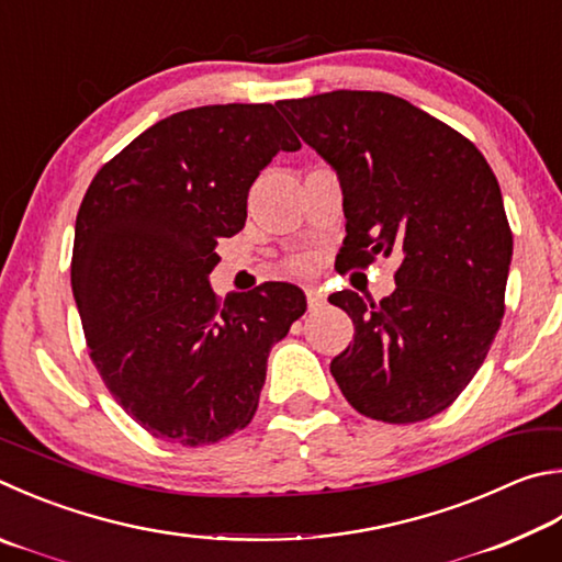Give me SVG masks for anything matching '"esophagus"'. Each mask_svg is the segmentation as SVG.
<instances>
[{
    "mask_svg": "<svg viewBox=\"0 0 562 562\" xmlns=\"http://www.w3.org/2000/svg\"><path fill=\"white\" fill-rule=\"evenodd\" d=\"M307 302H310V310H312V312L324 310V304H326L324 294L316 292V290H307Z\"/></svg>",
    "mask_w": 562,
    "mask_h": 562,
    "instance_id": "esophagus-1",
    "label": "esophagus"
}]
</instances>
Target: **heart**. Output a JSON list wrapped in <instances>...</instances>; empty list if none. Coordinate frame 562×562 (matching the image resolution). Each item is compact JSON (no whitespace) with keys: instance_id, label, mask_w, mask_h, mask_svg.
<instances>
[{"instance_id":"heart-1","label":"heart","mask_w":562,"mask_h":562,"mask_svg":"<svg viewBox=\"0 0 562 562\" xmlns=\"http://www.w3.org/2000/svg\"><path fill=\"white\" fill-rule=\"evenodd\" d=\"M302 268H304V265H302Z\"/></svg>"}]
</instances>
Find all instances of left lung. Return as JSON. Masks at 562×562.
<instances>
[{
    "mask_svg": "<svg viewBox=\"0 0 562 562\" xmlns=\"http://www.w3.org/2000/svg\"><path fill=\"white\" fill-rule=\"evenodd\" d=\"M278 108L339 177L341 268L401 258L381 302L351 290L329 297L356 329L331 361L334 381L373 420L442 413L484 363L504 316L514 236L492 167L467 137L391 93L331 90Z\"/></svg>",
    "mask_w": 562,
    "mask_h": 562,
    "instance_id": "left-lung-1",
    "label": "left lung"
}]
</instances>
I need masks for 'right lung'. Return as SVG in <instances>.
<instances>
[{"label":"right lung","instance_id":"right-lung-1","mask_svg":"<svg viewBox=\"0 0 562 562\" xmlns=\"http://www.w3.org/2000/svg\"><path fill=\"white\" fill-rule=\"evenodd\" d=\"M302 145L274 105H203L142 132L98 171L76 218L70 288L112 397L147 432L218 442L258 411L272 346L307 310L297 284L218 302V238L246 226L248 191Z\"/></svg>","mask_w":562,"mask_h":562}]
</instances>
